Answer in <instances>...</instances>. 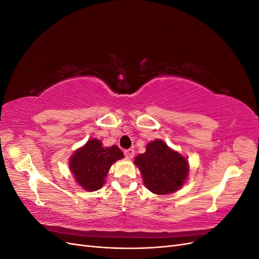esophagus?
I'll return each mask as SVG.
<instances>
[{
	"mask_svg": "<svg viewBox=\"0 0 259 259\" xmlns=\"http://www.w3.org/2000/svg\"><path fill=\"white\" fill-rule=\"evenodd\" d=\"M124 154L127 159H132V158H134L135 150L134 149H127V150H124Z\"/></svg>",
	"mask_w": 259,
	"mask_h": 259,
	"instance_id": "obj_1",
	"label": "esophagus"
}]
</instances>
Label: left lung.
<instances>
[{"mask_svg":"<svg viewBox=\"0 0 259 259\" xmlns=\"http://www.w3.org/2000/svg\"><path fill=\"white\" fill-rule=\"evenodd\" d=\"M134 163L142 173L148 190L155 194L177 191L187 180L189 173L188 161L161 139L149 143L146 152L138 154Z\"/></svg>","mask_w":259,"mask_h":259,"instance_id":"left-lung-1","label":"left lung"}]
</instances>
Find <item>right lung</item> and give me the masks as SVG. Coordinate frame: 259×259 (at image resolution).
<instances>
[{"label":"right lung","instance_id":"add662e5","mask_svg":"<svg viewBox=\"0 0 259 259\" xmlns=\"http://www.w3.org/2000/svg\"><path fill=\"white\" fill-rule=\"evenodd\" d=\"M124 158L120 148L103 147L100 140L91 139L70 158L69 166L75 182L86 191H96L106 183L105 178L112 164Z\"/></svg>","mask_w":259,"mask_h":259}]
</instances>
